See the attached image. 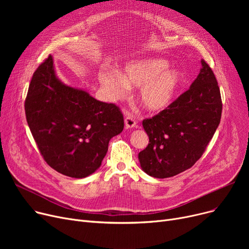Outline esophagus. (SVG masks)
<instances>
[{
	"label": "esophagus",
	"instance_id": "obj_1",
	"mask_svg": "<svg viewBox=\"0 0 249 249\" xmlns=\"http://www.w3.org/2000/svg\"><path fill=\"white\" fill-rule=\"evenodd\" d=\"M124 122H125V127H126L127 129H131V128L136 127L135 119H134L133 117H131V116H127V117L125 118Z\"/></svg>",
	"mask_w": 249,
	"mask_h": 249
}]
</instances>
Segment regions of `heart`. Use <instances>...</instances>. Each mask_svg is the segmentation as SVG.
<instances>
[{
	"label": "heart",
	"instance_id": "heart-1",
	"mask_svg": "<svg viewBox=\"0 0 249 249\" xmlns=\"http://www.w3.org/2000/svg\"><path fill=\"white\" fill-rule=\"evenodd\" d=\"M168 60L160 57L141 58L124 64L122 73L101 71L99 81L111 101L124 99L131 88H140L138 100L145 110L153 113L167 109L184 85V73L168 69Z\"/></svg>",
	"mask_w": 249,
	"mask_h": 249
}]
</instances>
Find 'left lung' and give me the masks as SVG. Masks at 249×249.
I'll return each mask as SVG.
<instances>
[{
	"label": "left lung",
	"mask_w": 249,
	"mask_h": 249,
	"mask_svg": "<svg viewBox=\"0 0 249 249\" xmlns=\"http://www.w3.org/2000/svg\"><path fill=\"white\" fill-rule=\"evenodd\" d=\"M201 64L187 91L167 109L142 122L149 143L138 160L150 177L171 178L192 167L219 126L222 102L218 83L203 59Z\"/></svg>",
	"instance_id": "8db88e82"
}]
</instances>
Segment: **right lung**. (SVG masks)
<instances>
[{
  "mask_svg": "<svg viewBox=\"0 0 249 249\" xmlns=\"http://www.w3.org/2000/svg\"><path fill=\"white\" fill-rule=\"evenodd\" d=\"M25 113L48 165L74 178L97 171L110 139L124 128L123 115L114 104L101 102L58 78L51 55L32 76Z\"/></svg>",
  "mask_w": 249,
  "mask_h": 249,
  "instance_id": "right-lung-1",
  "label": "right lung"
}]
</instances>
